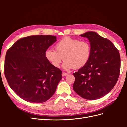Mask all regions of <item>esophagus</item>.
<instances>
[{
  "label": "esophagus",
  "mask_w": 127,
  "mask_h": 127,
  "mask_svg": "<svg viewBox=\"0 0 127 127\" xmlns=\"http://www.w3.org/2000/svg\"><path fill=\"white\" fill-rule=\"evenodd\" d=\"M68 75V73H66V72H63V74H62V76H63V77L66 76H67V75Z\"/></svg>",
  "instance_id": "34e87169"
}]
</instances>
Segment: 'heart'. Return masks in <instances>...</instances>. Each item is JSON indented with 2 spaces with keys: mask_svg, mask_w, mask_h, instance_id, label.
I'll return each instance as SVG.
<instances>
[{
  "mask_svg": "<svg viewBox=\"0 0 127 127\" xmlns=\"http://www.w3.org/2000/svg\"><path fill=\"white\" fill-rule=\"evenodd\" d=\"M56 50L48 49L45 52L46 58L53 67L59 68L63 59V68L65 70L79 68L85 65L91 55V46L87 41L64 37L57 42Z\"/></svg>",
  "mask_w": 127,
  "mask_h": 127,
  "instance_id": "heart-1",
  "label": "heart"
}]
</instances>
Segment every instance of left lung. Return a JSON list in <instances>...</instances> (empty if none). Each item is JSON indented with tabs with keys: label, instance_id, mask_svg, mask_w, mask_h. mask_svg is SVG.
<instances>
[{
	"label": "left lung",
	"instance_id": "obj_1",
	"mask_svg": "<svg viewBox=\"0 0 127 127\" xmlns=\"http://www.w3.org/2000/svg\"><path fill=\"white\" fill-rule=\"evenodd\" d=\"M86 37L91 46V55L87 64L73 75V89L82 97L94 100L108 94L116 85L120 70L118 49L109 40L95 32L80 35Z\"/></svg>",
	"mask_w": 127,
	"mask_h": 127
}]
</instances>
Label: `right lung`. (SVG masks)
<instances>
[{
    "instance_id": "right-lung-1",
    "label": "right lung",
    "mask_w": 127,
    "mask_h": 127,
    "mask_svg": "<svg viewBox=\"0 0 127 127\" xmlns=\"http://www.w3.org/2000/svg\"><path fill=\"white\" fill-rule=\"evenodd\" d=\"M56 41L55 36H29L7 50L5 75L11 90L24 100L43 103L55 94L62 71L49 62L45 52Z\"/></svg>"
}]
</instances>
